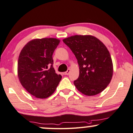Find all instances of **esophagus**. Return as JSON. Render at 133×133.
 <instances>
[{
  "instance_id": "esophagus-1",
  "label": "esophagus",
  "mask_w": 133,
  "mask_h": 133,
  "mask_svg": "<svg viewBox=\"0 0 133 133\" xmlns=\"http://www.w3.org/2000/svg\"><path fill=\"white\" fill-rule=\"evenodd\" d=\"M70 69H68V70H67L66 72H64V74L65 75H68L69 74H70Z\"/></svg>"
}]
</instances>
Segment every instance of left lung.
Here are the masks:
<instances>
[{
    "mask_svg": "<svg viewBox=\"0 0 133 133\" xmlns=\"http://www.w3.org/2000/svg\"><path fill=\"white\" fill-rule=\"evenodd\" d=\"M79 66V76L74 84L80 92L95 95L104 90L113 76L111 56L104 44L91 35H74L63 39Z\"/></svg>",
    "mask_w": 133,
    "mask_h": 133,
    "instance_id": "obj_1",
    "label": "left lung"
}]
</instances>
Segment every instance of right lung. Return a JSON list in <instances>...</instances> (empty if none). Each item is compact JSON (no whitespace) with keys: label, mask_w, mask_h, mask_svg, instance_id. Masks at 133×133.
Masks as SVG:
<instances>
[{"label":"right lung","mask_w":133,"mask_h":133,"mask_svg":"<svg viewBox=\"0 0 133 133\" xmlns=\"http://www.w3.org/2000/svg\"><path fill=\"white\" fill-rule=\"evenodd\" d=\"M60 40L35 39L22 50L18 61V76L29 93L38 98H46L54 93L62 78L53 68V54Z\"/></svg>","instance_id":"1"}]
</instances>
